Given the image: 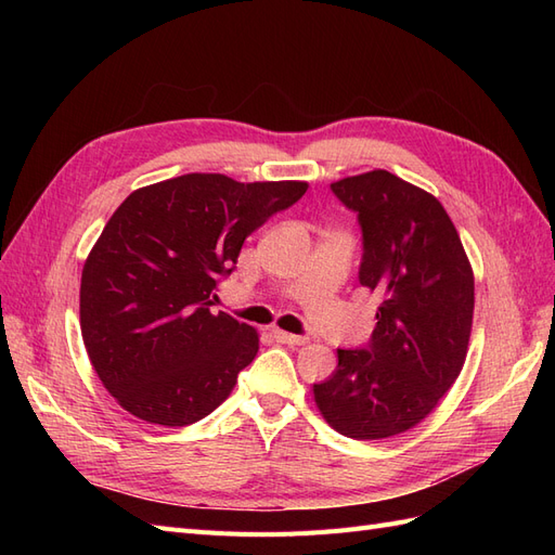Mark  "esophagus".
<instances>
[{"label": "esophagus", "instance_id": "1", "mask_svg": "<svg viewBox=\"0 0 555 555\" xmlns=\"http://www.w3.org/2000/svg\"><path fill=\"white\" fill-rule=\"evenodd\" d=\"M273 338H275L278 343H282V345H306V343H308L306 335H294V333L280 331V328L273 331Z\"/></svg>", "mask_w": 555, "mask_h": 555}]
</instances>
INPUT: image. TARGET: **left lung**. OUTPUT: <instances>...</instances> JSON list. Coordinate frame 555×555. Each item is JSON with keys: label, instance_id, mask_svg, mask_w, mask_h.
<instances>
[{"label": "left lung", "instance_id": "obj_1", "mask_svg": "<svg viewBox=\"0 0 555 555\" xmlns=\"http://www.w3.org/2000/svg\"><path fill=\"white\" fill-rule=\"evenodd\" d=\"M359 212V280L377 294L367 349H338L312 386L317 410L345 438L382 440L422 424L459 379L475 312V273L447 210L384 169L331 182Z\"/></svg>", "mask_w": 555, "mask_h": 555}]
</instances>
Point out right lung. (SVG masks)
Masks as SVG:
<instances>
[{
    "label": "right lung",
    "mask_w": 555,
    "mask_h": 555,
    "mask_svg": "<svg viewBox=\"0 0 555 555\" xmlns=\"http://www.w3.org/2000/svg\"><path fill=\"white\" fill-rule=\"evenodd\" d=\"M308 182L188 173L131 192L82 266L80 333L94 373L129 414L190 426L229 398L259 333L210 312L251 231Z\"/></svg>",
    "instance_id": "add662e5"
}]
</instances>
